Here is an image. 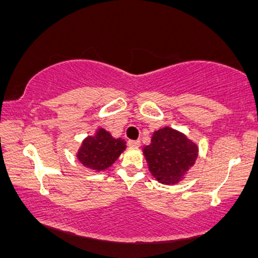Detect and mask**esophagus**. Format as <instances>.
Returning a JSON list of instances; mask_svg holds the SVG:
<instances>
[{
  "instance_id": "esophagus-1",
  "label": "esophagus",
  "mask_w": 258,
  "mask_h": 258,
  "mask_svg": "<svg viewBox=\"0 0 258 258\" xmlns=\"http://www.w3.org/2000/svg\"><path fill=\"white\" fill-rule=\"evenodd\" d=\"M128 144L131 146H134V147H139L140 146V140L137 139V140H128Z\"/></svg>"
}]
</instances>
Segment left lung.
I'll list each match as a JSON object with an SVG mask.
<instances>
[{"instance_id": "obj_1", "label": "left lung", "mask_w": 258, "mask_h": 258, "mask_svg": "<svg viewBox=\"0 0 258 258\" xmlns=\"http://www.w3.org/2000/svg\"><path fill=\"white\" fill-rule=\"evenodd\" d=\"M144 153L154 177L163 184H175L195 164L198 147L183 133L164 127L154 133Z\"/></svg>"}]
</instances>
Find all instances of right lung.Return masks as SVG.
I'll use <instances>...</instances> for the list:
<instances>
[{
    "mask_svg": "<svg viewBox=\"0 0 258 258\" xmlns=\"http://www.w3.org/2000/svg\"><path fill=\"white\" fill-rule=\"evenodd\" d=\"M125 148L126 142L124 140L120 138L113 139L105 130L101 128L95 137H88L83 141L78 157L86 167L103 170L110 167Z\"/></svg>",
    "mask_w": 258,
    "mask_h": 258,
    "instance_id": "obj_1",
    "label": "right lung"
}]
</instances>
